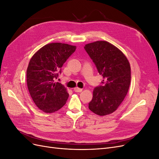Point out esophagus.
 <instances>
[{"label":"esophagus","mask_w":159,"mask_h":159,"mask_svg":"<svg viewBox=\"0 0 159 159\" xmlns=\"http://www.w3.org/2000/svg\"><path fill=\"white\" fill-rule=\"evenodd\" d=\"M74 91H75V92L80 93V92H81V91H82V89L79 88H74Z\"/></svg>","instance_id":"esophagus-1"}]
</instances>
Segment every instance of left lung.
I'll return each instance as SVG.
<instances>
[{
  "label": "left lung",
  "instance_id": "1",
  "mask_svg": "<svg viewBox=\"0 0 159 159\" xmlns=\"http://www.w3.org/2000/svg\"><path fill=\"white\" fill-rule=\"evenodd\" d=\"M84 49L103 78L93 90L89 109L100 116L112 113L128 92L131 78L129 62L121 50L106 41L90 43Z\"/></svg>",
  "mask_w": 159,
  "mask_h": 159
}]
</instances>
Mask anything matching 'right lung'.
I'll list each match as a JSON object with an SVG mask.
<instances>
[{"label":"right lung","instance_id":"obj_1","mask_svg":"<svg viewBox=\"0 0 159 159\" xmlns=\"http://www.w3.org/2000/svg\"><path fill=\"white\" fill-rule=\"evenodd\" d=\"M75 49V46L51 43L41 48L30 59L26 71L28 89L42 111L55 112L66 104L69 94L64 85L56 80Z\"/></svg>","mask_w":159,"mask_h":159}]
</instances>
